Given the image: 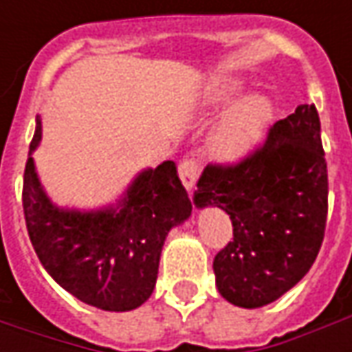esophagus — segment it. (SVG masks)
<instances>
[{"label": "esophagus", "mask_w": 352, "mask_h": 352, "mask_svg": "<svg viewBox=\"0 0 352 352\" xmlns=\"http://www.w3.org/2000/svg\"><path fill=\"white\" fill-rule=\"evenodd\" d=\"M178 172H180V180H182V186L186 190H192L194 184L197 180V174H199V166L194 158H184L178 166Z\"/></svg>", "instance_id": "34e87169"}]
</instances>
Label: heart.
I'll return each mask as SVG.
<instances>
[{"instance_id":"obj_1","label":"heart","mask_w":352,"mask_h":352,"mask_svg":"<svg viewBox=\"0 0 352 352\" xmlns=\"http://www.w3.org/2000/svg\"><path fill=\"white\" fill-rule=\"evenodd\" d=\"M245 91V82L235 76H215L204 91V107L221 109ZM272 121V103L261 94L249 96L231 107L210 135L211 155L223 162L247 156L263 139Z\"/></svg>"}]
</instances>
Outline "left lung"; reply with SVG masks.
I'll list each match as a JSON object with an SVG mask.
<instances>
[{
  "label": "left lung",
  "mask_w": 352,
  "mask_h": 352,
  "mask_svg": "<svg viewBox=\"0 0 352 352\" xmlns=\"http://www.w3.org/2000/svg\"><path fill=\"white\" fill-rule=\"evenodd\" d=\"M327 194L321 123L316 105L305 103L241 162L204 170L196 206H217L233 223V241L213 261L229 304H272L307 274L325 235Z\"/></svg>",
  "instance_id": "8db88e82"
}]
</instances>
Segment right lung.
<instances>
[{"label":"right lung","instance_id":"right-lung-1","mask_svg":"<svg viewBox=\"0 0 352 352\" xmlns=\"http://www.w3.org/2000/svg\"><path fill=\"white\" fill-rule=\"evenodd\" d=\"M43 125L36 119L23 176L29 239L50 276L84 304L131 311L155 290L162 245L192 215V199L172 160L137 174L117 206L64 210L50 201L34 168Z\"/></svg>","mask_w":352,"mask_h":352}]
</instances>
